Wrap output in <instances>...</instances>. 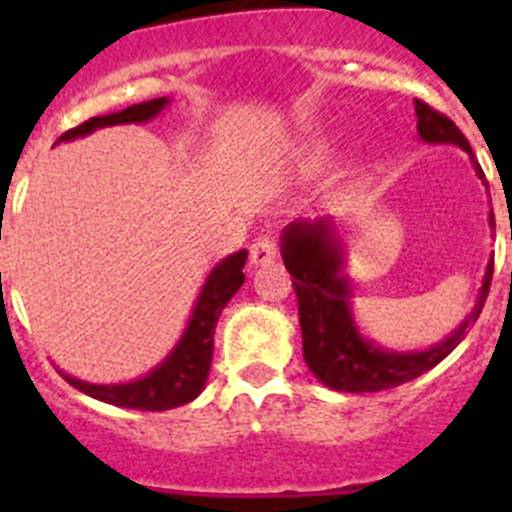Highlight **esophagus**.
<instances>
[{"label":"esophagus","instance_id":"esophagus-1","mask_svg":"<svg viewBox=\"0 0 512 512\" xmlns=\"http://www.w3.org/2000/svg\"><path fill=\"white\" fill-rule=\"evenodd\" d=\"M279 259V246L274 238H269V235H261V238H256L251 246V264L253 266H269L274 264V261Z\"/></svg>","mask_w":512,"mask_h":512}]
</instances>
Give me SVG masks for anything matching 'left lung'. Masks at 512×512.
<instances>
[{"label": "left lung", "instance_id": "1", "mask_svg": "<svg viewBox=\"0 0 512 512\" xmlns=\"http://www.w3.org/2000/svg\"><path fill=\"white\" fill-rule=\"evenodd\" d=\"M415 115H418L420 138L428 143H456L472 153L469 140L456 128L451 117L438 112L423 99H415ZM477 174L485 176V171L477 166ZM282 256L287 271L295 277L292 287L300 305L302 354H305L307 366L320 382L341 392L392 390L433 369L464 341L467 328L477 323L479 312L490 295L492 266H487L477 307L454 336L420 354H387L356 333L351 312H348V284L346 279L338 277L341 253L330 238L325 220L289 225L284 230Z\"/></svg>", "mask_w": 512, "mask_h": 512}]
</instances>
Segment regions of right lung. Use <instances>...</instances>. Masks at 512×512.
Returning a JSON list of instances; mask_svg holds the SVG:
<instances>
[{"label": "right lung", "instance_id": "add662e5", "mask_svg": "<svg viewBox=\"0 0 512 512\" xmlns=\"http://www.w3.org/2000/svg\"><path fill=\"white\" fill-rule=\"evenodd\" d=\"M166 104V97L148 99L128 107V110L112 112V115L102 117H89L87 122H81L76 128L66 130L61 140L79 138L92 130L104 128V125H122V122H146L156 115ZM248 253L238 251L233 256L217 264L212 269L210 279H207L205 289H202L197 307L192 312L189 328L179 346L174 348V354L164 361V364L153 369L148 377L138 379L130 384H87L79 382L74 377L63 379L76 387L84 395L94 397V400L110 402V405H120V408H135V410H171L179 405H187L194 397L200 395L202 387L207 382L212 366V341H215V325L220 312L230 302V297L241 289L243 279V266H246Z\"/></svg>", "mask_w": 512, "mask_h": 512}]
</instances>
